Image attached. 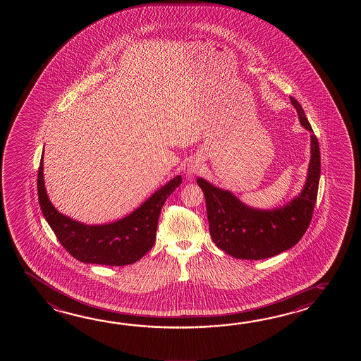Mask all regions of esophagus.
Wrapping results in <instances>:
<instances>
[{
  "instance_id": "esophagus-1",
  "label": "esophagus",
  "mask_w": 361,
  "mask_h": 361,
  "mask_svg": "<svg viewBox=\"0 0 361 361\" xmlns=\"http://www.w3.org/2000/svg\"><path fill=\"white\" fill-rule=\"evenodd\" d=\"M200 168L197 164H191V165H188V169H187V176H190V177H193L195 174H199Z\"/></svg>"
}]
</instances>
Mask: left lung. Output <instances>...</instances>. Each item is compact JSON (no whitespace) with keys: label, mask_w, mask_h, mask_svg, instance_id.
Segmentation results:
<instances>
[{"label":"left lung","mask_w":361,"mask_h":361,"mask_svg":"<svg viewBox=\"0 0 361 361\" xmlns=\"http://www.w3.org/2000/svg\"><path fill=\"white\" fill-rule=\"evenodd\" d=\"M300 123L311 131V159L302 191L283 207L257 209L202 178L197 184L207 201L209 231L215 245L238 259H266L290 249L312 219L320 180V148L298 100L290 97Z\"/></svg>","instance_id":"1"}]
</instances>
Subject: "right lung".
<instances>
[{
  "instance_id": "add662e5",
  "label": "right lung",
  "mask_w": 361,
  "mask_h": 361,
  "mask_svg": "<svg viewBox=\"0 0 361 361\" xmlns=\"http://www.w3.org/2000/svg\"><path fill=\"white\" fill-rule=\"evenodd\" d=\"M44 154L37 176L39 207L63 247L77 261L106 266H126L139 261L152 249L161 207L182 177L177 176L138 209L123 219L107 224H85L61 214L47 196L44 180Z\"/></svg>"
}]
</instances>
